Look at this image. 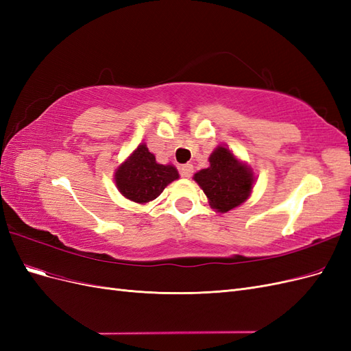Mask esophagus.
Returning <instances> with one entry per match:
<instances>
[{
	"instance_id": "34e87169",
	"label": "esophagus",
	"mask_w": 351,
	"mask_h": 351,
	"mask_svg": "<svg viewBox=\"0 0 351 351\" xmlns=\"http://www.w3.org/2000/svg\"><path fill=\"white\" fill-rule=\"evenodd\" d=\"M180 174H182V177H184V178L192 177V174H193V165L192 164L182 165V168H180Z\"/></svg>"
}]
</instances>
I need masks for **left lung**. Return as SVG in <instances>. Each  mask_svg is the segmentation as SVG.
I'll return each instance as SVG.
<instances>
[{"mask_svg": "<svg viewBox=\"0 0 351 351\" xmlns=\"http://www.w3.org/2000/svg\"><path fill=\"white\" fill-rule=\"evenodd\" d=\"M208 161L209 167L197 171L193 180L204 190L210 208L226 214L243 205L256 182L253 169L226 145H218Z\"/></svg>", "mask_w": 351, "mask_h": 351, "instance_id": "8db88e82", "label": "left lung"}]
</instances>
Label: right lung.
Masks as SVG:
<instances>
[{
    "instance_id": "obj_1",
    "label": "right lung",
    "mask_w": 351,
    "mask_h": 351,
    "mask_svg": "<svg viewBox=\"0 0 351 351\" xmlns=\"http://www.w3.org/2000/svg\"><path fill=\"white\" fill-rule=\"evenodd\" d=\"M180 174L171 164H159L146 143H141L115 168L114 182L119 192L134 204L146 205L178 180Z\"/></svg>"
}]
</instances>
